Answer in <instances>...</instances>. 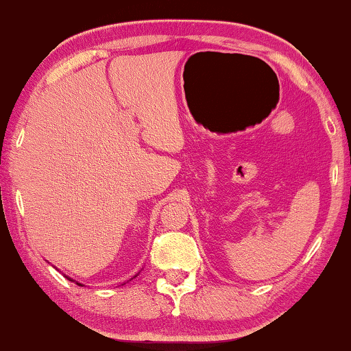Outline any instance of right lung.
<instances>
[{
    "instance_id": "add662e5",
    "label": "right lung",
    "mask_w": 351,
    "mask_h": 351,
    "mask_svg": "<svg viewBox=\"0 0 351 351\" xmlns=\"http://www.w3.org/2000/svg\"><path fill=\"white\" fill-rule=\"evenodd\" d=\"M134 277H136V275H134ZM134 277H132V278H134ZM68 278H69V277H68ZM69 280H71V278H69ZM76 283H77V282H76ZM77 285H81V283H77ZM81 287H82V285H81Z\"/></svg>"
}]
</instances>
